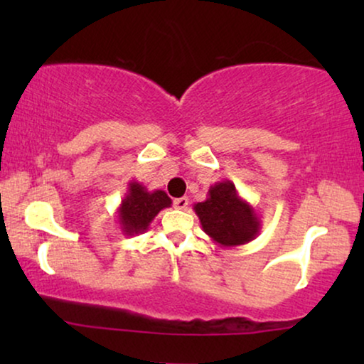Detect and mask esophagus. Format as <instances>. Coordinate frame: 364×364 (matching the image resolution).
I'll use <instances>...</instances> for the list:
<instances>
[{"label":"esophagus","instance_id":"1","mask_svg":"<svg viewBox=\"0 0 364 364\" xmlns=\"http://www.w3.org/2000/svg\"><path fill=\"white\" fill-rule=\"evenodd\" d=\"M173 207L178 208V210H186V208L188 207V198L187 197L176 198V200H173Z\"/></svg>","mask_w":364,"mask_h":364}]
</instances>
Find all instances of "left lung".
Here are the masks:
<instances>
[{
  "instance_id": "obj_1",
  "label": "left lung",
  "mask_w": 364,
  "mask_h": 364,
  "mask_svg": "<svg viewBox=\"0 0 364 364\" xmlns=\"http://www.w3.org/2000/svg\"><path fill=\"white\" fill-rule=\"evenodd\" d=\"M203 232L220 247H238L260 233L262 222L255 208L238 196L230 181L213 183L207 198L193 205Z\"/></svg>"
}]
</instances>
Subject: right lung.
I'll return each instance as SVG.
<instances>
[{
	"label": "right lung",
	"instance_id": "add662e5",
	"mask_svg": "<svg viewBox=\"0 0 364 364\" xmlns=\"http://www.w3.org/2000/svg\"><path fill=\"white\" fill-rule=\"evenodd\" d=\"M171 205L172 200L164 191L149 192L142 183L131 181L117 208L119 228L127 237L139 235L147 230L159 212Z\"/></svg>",
	"mask_w": 364,
	"mask_h": 364
}]
</instances>
